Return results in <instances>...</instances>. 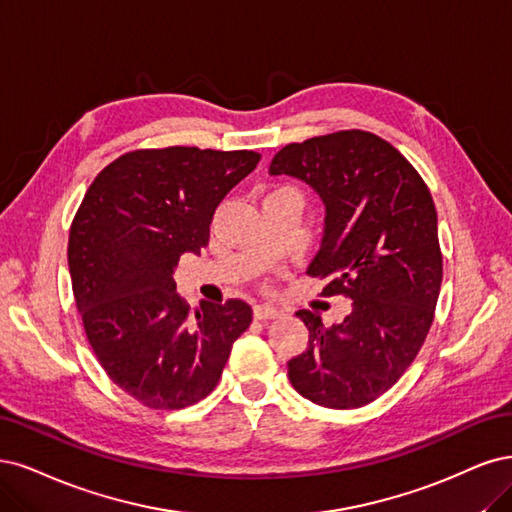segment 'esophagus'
<instances>
[{
  "label": "esophagus",
  "instance_id": "34e87169",
  "mask_svg": "<svg viewBox=\"0 0 512 512\" xmlns=\"http://www.w3.org/2000/svg\"><path fill=\"white\" fill-rule=\"evenodd\" d=\"M253 317L257 321H272V319H278L280 317V310L272 308V306H266V304H257L253 308Z\"/></svg>",
  "mask_w": 512,
  "mask_h": 512
}]
</instances>
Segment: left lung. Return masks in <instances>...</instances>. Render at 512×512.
Listing matches in <instances>:
<instances>
[{"label":"left lung","mask_w":512,"mask_h":512,"mask_svg":"<svg viewBox=\"0 0 512 512\" xmlns=\"http://www.w3.org/2000/svg\"><path fill=\"white\" fill-rule=\"evenodd\" d=\"M270 174L321 195L325 234L306 274L327 278L321 295L353 300L329 327L317 312H295L308 346L287 364L289 381L319 406H366L400 381L434 323L442 251L432 193L398 148L364 129L291 142Z\"/></svg>","instance_id":"8db88e82"}]
</instances>
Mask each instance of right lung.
Instances as JSON below:
<instances>
[{"label": "right lung", "mask_w": 512, "mask_h": 512, "mask_svg": "<svg viewBox=\"0 0 512 512\" xmlns=\"http://www.w3.org/2000/svg\"><path fill=\"white\" fill-rule=\"evenodd\" d=\"M261 155L197 146L136 148L95 176L68 240L72 291L110 381L153 410L217 387L253 321L242 300L191 306L174 293L183 253L208 246L214 210Z\"/></svg>", "instance_id": "1"}]
</instances>
